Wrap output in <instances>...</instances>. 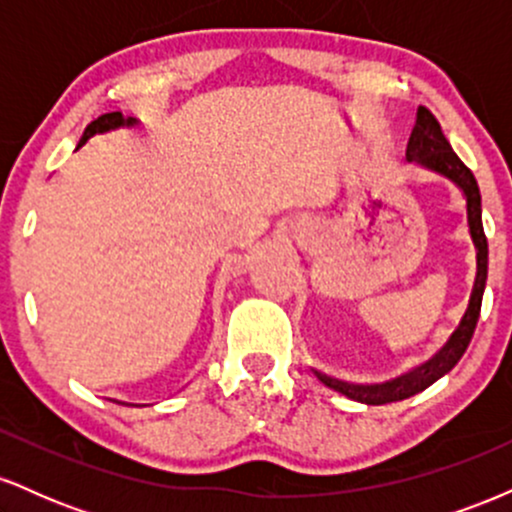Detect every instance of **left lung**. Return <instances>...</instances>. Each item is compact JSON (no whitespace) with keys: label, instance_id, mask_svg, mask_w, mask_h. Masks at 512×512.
Returning <instances> with one entry per match:
<instances>
[{"label":"left lung","instance_id":"left-lung-1","mask_svg":"<svg viewBox=\"0 0 512 512\" xmlns=\"http://www.w3.org/2000/svg\"><path fill=\"white\" fill-rule=\"evenodd\" d=\"M407 161H414L419 163V166H426L428 170H436V173L445 175V178L455 182V185L464 192V197H467L469 233H472L474 248H477V281H474L469 308L467 313H464L457 332L452 334L450 342L421 368L411 370V373L392 380V383L375 385V387H351L320 375L322 383L334 387V390L342 392V395L363 404L399 402V399H407L411 395H416V392L426 390V387H431L438 378H443L445 373H450V370L457 366V361H460L464 351H467L469 342H472V334L477 330V320L481 313V296H484V289H486V272H489V243H486L484 226H481V195H479L477 178H474L472 170L460 161V156L452 151L450 142L445 139L443 129H440V122L436 120V115L426 108V105H419V110H416V125L411 129V137L407 144Z\"/></svg>","mask_w":512,"mask_h":512}]
</instances>
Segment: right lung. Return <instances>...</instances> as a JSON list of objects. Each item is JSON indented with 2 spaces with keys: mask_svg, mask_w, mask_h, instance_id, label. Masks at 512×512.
<instances>
[{
  "mask_svg": "<svg viewBox=\"0 0 512 512\" xmlns=\"http://www.w3.org/2000/svg\"><path fill=\"white\" fill-rule=\"evenodd\" d=\"M132 125H137V117H125L122 113H105L84 129V137L79 139V146H76V149H81V146H84L88 139L93 137V134H103V132H110V129L132 127Z\"/></svg>",
  "mask_w": 512,
  "mask_h": 512,
  "instance_id": "right-lung-1",
  "label": "right lung"
}]
</instances>
